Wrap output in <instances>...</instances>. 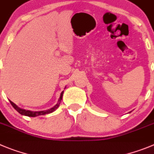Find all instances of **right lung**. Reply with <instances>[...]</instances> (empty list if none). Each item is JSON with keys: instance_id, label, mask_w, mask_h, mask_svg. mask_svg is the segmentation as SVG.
<instances>
[{"instance_id": "add662e5", "label": "right lung", "mask_w": 154, "mask_h": 154, "mask_svg": "<svg viewBox=\"0 0 154 154\" xmlns=\"http://www.w3.org/2000/svg\"><path fill=\"white\" fill-rule=\"evenodd\" d=\"M63 93H64V91L61 92V96H60V98H59V100H58V101H57V104H56L55 106H53V107L51 108V109H48V110H45V111L32 112V111H29V110L23 109H20V108H19L18 106H17V105L15 104V103H13V102H11V100H10V102H11V104L12 105L13 107H14V109H15L17 110V111L19 113H20V114L23 115V116H29V117H35V116H42V115H45V114H48V113H51V112H54V111H55V110L57 109V108L59 107L60 103H61V100H62Z\"/></svg>"}]
</instances>
